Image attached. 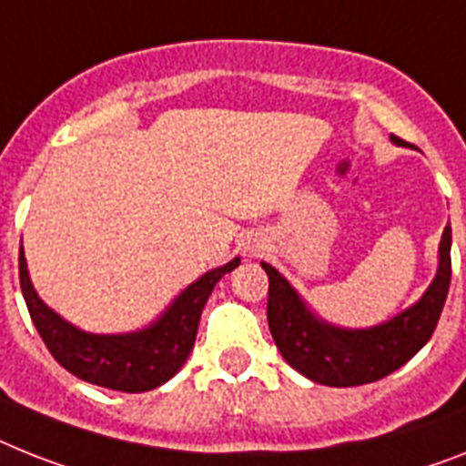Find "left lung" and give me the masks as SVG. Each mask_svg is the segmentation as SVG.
I'll use <instances>...</instances> for the list:
<instances>
[{
  "label": "left lung",
  "instance_id": "8db88e82",
  "mask_svg": "<svg viewBox=\"0 0 466 466\" xmlns=\"http://www.w3.org/2000/svg\"><path fill=\"white\" fill-rule=\"evenodd\" d=\"M393 142L402 145L398 136ZM450 226L441 238L438 274L424 298L407 311L374 329L348 330L319 321L298 298L290 283L268 264H261L268 276L267 319L276 348L286 362L307 379L324 386L348 388L374 383L410 362L436 330L450 290Z\"/></svg>",
  "mask_w": 466,
  "mask_h": 466
}]
</instances>
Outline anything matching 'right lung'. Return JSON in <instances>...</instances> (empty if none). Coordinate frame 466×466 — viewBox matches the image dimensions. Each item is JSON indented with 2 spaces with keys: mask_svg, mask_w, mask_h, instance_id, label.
<instances>
[{
  "mask_svg": "<svg viewBox=\"0 0 466 466\" xmlns=\"http://www.w3.org/2000/svg\"><path fill=\"white\" fill-rule=\"evenodd\" d=\"M238 264L240 259L236 257L226 267L211 268L209 274L195 280L173 299V305L155 326L128 336H92L54 314L35 293L23 248L18 255V276L35 329L61 367L95 386L123 393H145L167 383L186 364L198 336L199 314L211 290L218 279Z\"/></svg>",
  "mask_w": 466,
  "mask_h": 466,
  "instance_id": "right-lung-1",
  "label": "right lung"
}]
</instances>
